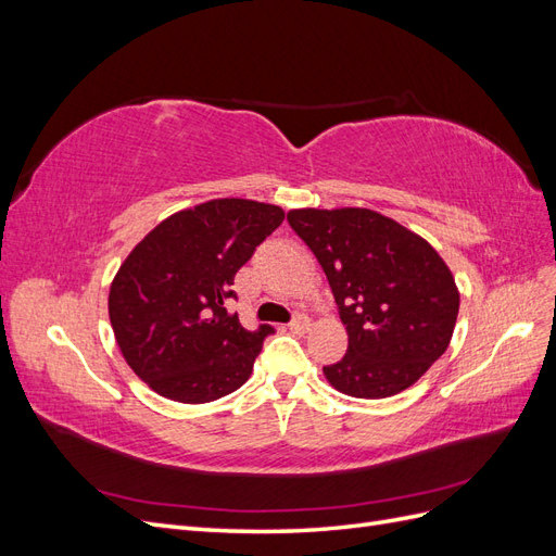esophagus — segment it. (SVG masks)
Masks as SVG:
<instances>
[{
  "label": "esophagus",
  "mask_w": 556,
  "mask_h": 556,
  "mask_svg": "<svg viewBox=\"0 0 556 556\" xmlns=\"http://www.w3.org/2000/svg\"><path fill=\"white\" fill-rule=\"evenodd\" d=\"M308 327H311V319H308V315H304V313H296L294 319L290 323V329L296 331V333H304Z\"/></svg>",
  "instance_id": "1"
}]
</instances>
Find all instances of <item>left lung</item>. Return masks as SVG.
Here are the masks:
<instances>
[{
	"label": "left lung",
	"mask_w": 556,
	"mask_h": 556,
	"mask_svg": "<svg viewBox=\"0 0 556 556\" xmlns=\"http://www.w3.org/2000/svg\"><path fill=\"white\" fill-rule=\"evenodd\" d=\"M288 223L329 280L348 352L323 371L336 390L384 399L408 390L450 345L459 292L422 237L368 208H299Z\"/></svg>",
	"instance_id": "obj_1"
}]
</instances>
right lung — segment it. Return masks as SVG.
I'll return each instance as SVG.
<instances>
[{
	"label": "right lung",
	"mask_w": 556,
	"mask_h": 556,
	"mask_svg": "<svg viewBox=\"0 0 556 556\" xmlns=\"http://www.w3.org/2000/svg\"><path fill=\"white\" fill-rule=\"evenodd\" d=\"M282 208L213 199L166 217L113 278L109 315L123 357L172 401L208 403L250 378L271 325L227 313L233 276L282 223Z\"/></svg>",
	"instance_id": "add662e5"
}]
</instances>
